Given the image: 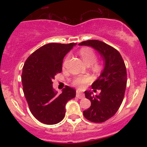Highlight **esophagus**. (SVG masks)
<instances>
[{
  "instance_id": "esophagus-1",
  "label": "esophagus",
  "mask_w": 147,
  "mask_h": 147,
  "mask_svg": "<svg viewBox=\"0 0 147 147\" xmlns=\"http://www.w3.org/2000/svg\"><path fill=\"white\" fill-rule=\"evenodd\" d=\"M76 96H77V97L79 99H82V98H84V97H85V96H84V94L82 93V92H79V91H78V90L77 91V94H76Z\"/></svg>"
}]
</instances>
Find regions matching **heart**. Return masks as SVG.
Returning a JSON list of instances; mask_svg holds the SVG:
<instances>
[{
  "label": "heart",
  "mask_w": 147,
  "mask_h": 147,
  "mask_svg": "<svg viewBox=\"0 0 147 147\" xmlns=\"http://www.w3.org/2000/svg\"><path fill=\"white\" fill-rule=\"evenodd\" d=\"M79 55L81 57L84 61V63L87 64L88 65H92V67L95 70H98L100 68V65L99 64L95 63L96 61V55L95 52L90 48H83L80 50L79 51ZM70 55H68V56L65 57V60L63 61V66L66 65L67 62L68 61L69 59H70ZM90 81V77L88 76H79L77 77L73 80L72 84L75 86V87L79 88H83L88 83H89Z\"/></svg>",
  "instance_id": "1"
}]
</instances>
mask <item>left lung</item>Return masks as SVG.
Here are the masks:
<instances>
[{"instance_id":"obj_1","label":"left lung","mask_w":147,"mask_h":147,"mask_svg":"<svg viewBox=\"0 0 147 147\" xmlns=\"http://www.w3.org/2000/svg\"><path fill=\"white\" fill-rule=\"evenodd\" d=\"M79 45L90 46L97 50L104 61V67L92 88L101 90L98 95L85 91L91 106L84 111V116L92 122H104L116 113L122 104L125 92L127 75L124 61L116 49L98 40L83 41Z\"/></svg>"}]
</instances>
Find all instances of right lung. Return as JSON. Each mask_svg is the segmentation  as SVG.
I'll use <instances>...</instances> for the list:
<instances>
[{
  "mask_svg": "<svg viewBox=\"0 0 147 147\" xmlns=\"http://www.w3.org/2000/svg\"><path fill=\"white\" fill-rule=\"evenodd\" d=\"M76 43H48L34 52L25 61L22 72L24 95L34 117L43 124H56L65 117V105L76 96V90L66 86L58 92L52 82L62 70L64 57Z\"/></svg>",
  "mask_w": 147,
  "mask_h": 147,
  "instance_id": "obj_1",
  "label": "right lung"
}]
</instances>
